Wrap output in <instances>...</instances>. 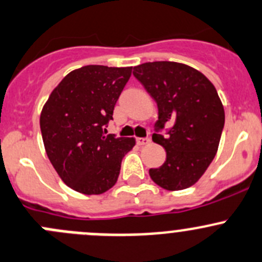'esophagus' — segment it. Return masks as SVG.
Masks as SVG:
<instances>
[{"instance_id": "1", "label": "esophagus", "mask_w": 262, "mask_h": 262, "mask_svg": "<svg viewBox=\"0 0 262 262\" xmlns=\"http://www.w3.org/2000/svg\"><path fill=\"white\" fill-rule=\"evenodd\" d=\"M137 145H140V146H142V145H146L150 142V139L149 137H139V139L136 140Z\"/></svg>"}]
</instances>
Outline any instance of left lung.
Returning <instances> with one entry per match:
<instances>
[{"instance_id": "1", "label": "left lung", "mask_w": 262, "mask_h": 262, "mask_svg": "<svg viewBox=\"0 0 262 262\" xmlns=\"http://www.w3.org/2000/svg\"><path fill=\"white\" fill-rule=\"evenodd\" d=\"M134 75L157 102V127L172 125L168 136L152 135L167 159L149 169L150 177L168 191L191 187L213 162L224 127L215 86L203 72L180 62H146L135 66Z\"/></svg>"}]
</instances>
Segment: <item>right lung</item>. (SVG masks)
Here are the masks:
<instances>
[{
  "mask_svg": "<svg viewBox=\"0 0 262 262\" xmlns=\"http://www.w3.org/2000/svg\"><path fill=\"white\" fill-rule=\"evenodd\" d=\"M132 67L89 64L67 74L40 113L44 149L57 174L72 190L100 195L112 188L134 137L105 135Z\"/></svg>",
  "mask_w": 262,
  "mask_h": 262,
  "instance_id": "obj_1",
  "label": "right lung"
}]
</instances>
